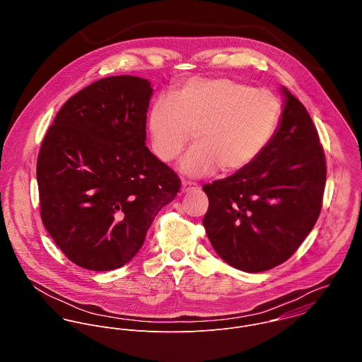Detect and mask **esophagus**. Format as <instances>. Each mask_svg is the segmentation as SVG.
I'll use <instances>...</instances> for the list:
<instances>
[{
  "instance_id": "34e87169",
  "label": "esophagus",
  "mask_w": 362,
  "mask_h": 362,
  "mask_svg": "<svg viewBox=\"0 0 362 362\" xmlns=\"http://www.w3.org/2000/svg\"><path fill=\"white\" fill-rule=\"evenodd\" d=\"M198 185L195 182H189V181H182L181 184V191L185 194V192H191L194 189H197Z\"/></svg>"
}]
</instances>
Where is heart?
<instances>
[{
  "instance_id": "obj_1",
  "label": "heart",
  "mask_w": 362,
  "mask_h": 362,
  "mask_svg": "<svg viewBox=\"0 0 362 362\" xmlns=\"http://www.w3.org/2000/svg\"><path fill=\"white\" fill-rule=\"evenodd\" d=\"M281 117L279 98L228 78H194L170 98L156 100L148 114L153 155L170 163L197 145L178 164L181 174L199 178L221 170L238 173L270 144Z\"/></svg>"
}]
</instances>
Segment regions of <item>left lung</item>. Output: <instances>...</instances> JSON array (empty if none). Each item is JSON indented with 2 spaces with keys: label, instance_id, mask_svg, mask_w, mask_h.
Returning a JSON list of instances; mask_svg holds the SVG:
<instances>
[{
  "label": "left lung",
  "instance_id": "obj_1",
  "mask_svg": "<svg viewBox=\"0 0 362 362\" xmlns=\"http://www.w3.org/2000/svg\"><path fill=\"white\" fill-rule=\"evenodd\" d=\"M283 111L267 148L247 168L204 185V227L230 266L258 273L290 258L322 207L326 163L303 103L281 86Z\"/></svg>",
  "mask_w": 362,
  "mask_h": 362
}]
</instances>
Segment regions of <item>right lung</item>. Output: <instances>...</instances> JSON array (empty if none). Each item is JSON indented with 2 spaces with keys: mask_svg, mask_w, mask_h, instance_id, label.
Instances as JSON below:
<instances>
[{
  "mask_svg": "<svg viewBox=\"0 0 362 362\" xmlns=\"http://www.w3.org/2000/svg\"><path fill=\"white\" fill-rule=\"evenodd\" d=\"M153 95L131 75L93 82L61 107L37 158L42 220L75 264L114 270L134 258L177 174L145 145Z\"/></svg>",
  "mask_w": 362,
  "mask_h": 362,
  "instance_id": "obj_1",
  "label": "right lung"
}]
</instances>
